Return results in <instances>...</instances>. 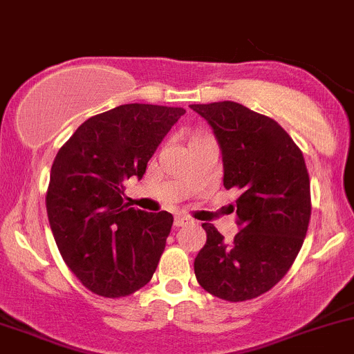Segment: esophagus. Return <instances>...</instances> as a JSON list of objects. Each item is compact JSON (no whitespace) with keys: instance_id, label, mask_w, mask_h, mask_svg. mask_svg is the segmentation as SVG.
<instances>
[{"instance_id":"obj_1","label":"esophagus","mask_w":354,"mask_h":354,"mask_svg":"<svg viewBox=\"0 0 354 354\" xmlns=\"http://www.w3.org/2000/svg\"><path fill=\"white\" fill-rule=\"evenodd\" d=\"M191 223H192V219L187 218V216H184V214L176 216V221H174V224H176L177 227H182V226H185V224H191Z\"/></svg>"}]
</instances>
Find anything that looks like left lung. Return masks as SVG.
<instances>
[{
    "label": "left lung",
    "instance_id": "left-lung-1",
    "mask_svg": "<svg viewBox=\"0 0 354 354\" xmlns=\"http://www.w3.org/2000/svg\"><path fill=\"white\" fill-rule=\"evenodd\" d=\"M211 124L223 151L226 189L236 187L233 243L204 223L207 239L194 260L209 294L243 302L283 279L302 248L310 219V180L300 148L272 118L233 101L191 104Z\"/></svg>",
    "mask_w": 354,
    "mask_h": 354
}]
</instances>
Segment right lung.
Returning <instances> with one entry per match:
<instances>
[{
	"label": "right lung",
	"instance_id": "right-lung-1",
	"mask_svg": "<svg viewBox=\"0 0 354 354\" xmlns=\"http://www.w3.org/2000/svg\"><path fill=\"white\" fill-rule=\"evenodd\" d=\"M182 108L121 104L84 121L52 163L45 204L59 252L93 294L120 299L150 282L174 216L130 207L123 182L143 177Z\"/></svg>",
	"mask_w": 354,
	"mask_h": 354
}]
</instances>
